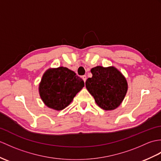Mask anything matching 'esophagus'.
Listing matches in <instances>:
<instances>
[{
  "mask_svg": "<svg viewBox=\"0 0 161 161\" xmlns=\"http://www.w3.org/2000/svg\"><path fill=\"white\" fill-rule=\"evenodd\" d=\"M82 79H83L84 82H86V79H87L86 75H83V76H82Z\"/></svg>",
  "mask_w": 161,
  "mask_h": 161,
  "instance_id": "obj_1",
  "label": "esophagus"
}]
</instances>
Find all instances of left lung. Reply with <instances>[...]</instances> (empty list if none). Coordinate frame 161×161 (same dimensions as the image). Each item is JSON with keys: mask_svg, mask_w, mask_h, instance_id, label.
I'll use <instances>...</instances> for the list:
<instances>
[{"mask_svg": "<svg viewBox=\"0 0 161 161\" xmlns=\"http://www.w3.org/2000/svg\"><path fill=\"white\" fill-rule=\"evenodd\" d=\"M86 87L103 110H113L124 99L128 91V82L124 75L114 66H97L91 70Z\"/></svg>", "mask_w": 161, "mask_h": 161, "instance_id": "obj_1", "label": "left lung"}]
</instances>
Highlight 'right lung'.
Returning a JSON list of instances; mask_svg holds the SVG:
<instances>
[{"label":"right lung","mask_w":161,"mask_h":161,"mask_svg":"<svg viewBox=\"0 0 161 161\" xmlns=\"http://www.w3.org/2000/svg\"><path fill=\"white\" fill-rule=\"evenodd\" d=\"M84 86V82L66 67L48 69L39 84V94L44 103L55 110L64 109Z\"/></svg>","instance_id":"add662e5"}]
</instances>
